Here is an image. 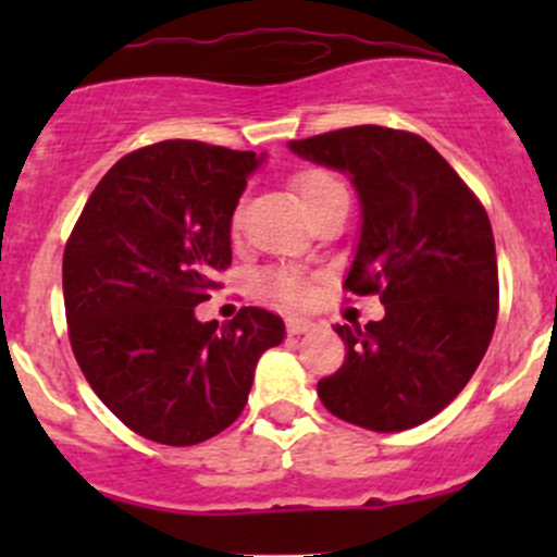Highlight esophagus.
Wrapping results in <instances>:
<instances>
[{"label":"esophagus","mask_w":557,"mask_h":557,"mask_svg":"<svg viewBox=\"0 0 557 557\" xmlns=\"http://www.w3.org/2000/svg\"><path fill=\"white\" fill-rule=\"evenodd\" d=\"M314 329V320L307 318H288V331L290 334H307V331Z\"/></svg>","instance_id":"1"}]
</instances>
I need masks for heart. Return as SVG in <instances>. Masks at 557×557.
Segmentation results:
<instances>
[{
    "instance_id": "obj_1",
    "label": "heart",
    "mask_w": 557,
    "mask_h": 557,
    "mask_svg": "<svg viewBox=\"0 0 557 557\" xmlns=\"http://www.w3.org/2000/svg\"><path fill=\"white\" fill-rule=\"evenodd\" d=\"M334 188H339V183H336L329 172H320V170L301 172V174H296V180H294V190H296V196H299L301 205H305V210H310L314 201L323 199V196L331 194ZM237 221H239V215L234 218V223ZM267 283H269V288H272L277 296H283L285 301H301L307 296L305 283H301L299 277H294V274H285V272L269 274Z\"/></svg>"
}]
</instances>
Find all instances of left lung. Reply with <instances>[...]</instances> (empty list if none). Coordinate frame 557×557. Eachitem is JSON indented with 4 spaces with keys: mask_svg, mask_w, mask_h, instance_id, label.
<instances>
[{
    "mask_svg": "<svg viewBox=\"0 0 557 557\" xmlns=\"http://www.w3.org/2000/svg\"><path fill=\"white\" fill-rule=\"evenodd\" d=\"M288 148L350 177L361 234L345 288L385 305L383 320L334 325L347 358L318 383L320 401L380 434L414 429L463 391L491 345L498 267L487 212L418 134L352 126Z\"/></svg>",
    "mask_w": 557,
    "mask_h": 557,
    "instance_id": "left-lung-1",
    "label": "left lung"
}]
</instances>
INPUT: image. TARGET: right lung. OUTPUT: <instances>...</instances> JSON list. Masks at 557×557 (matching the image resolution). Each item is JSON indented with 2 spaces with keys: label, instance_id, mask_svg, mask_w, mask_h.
<instances>
[{
  "label": "right lung",
  "instance_id": "obj_1",
  "mask_svg": "<svg viewBox=\"0 0 557 557\" xmlns=\"http://www.w3.org/2000/svg\"><path fill=\"white\" fill-rule=\"evenodd\" d=\"M267 153L166 139L99 180L64 250L70 342L94 393L159 445L188 447L243 414L277 314L196 320L232 263V218Z\"/></svg>",
  "mask_w": 557,
  "mask_h": 557
}]
</instances>
